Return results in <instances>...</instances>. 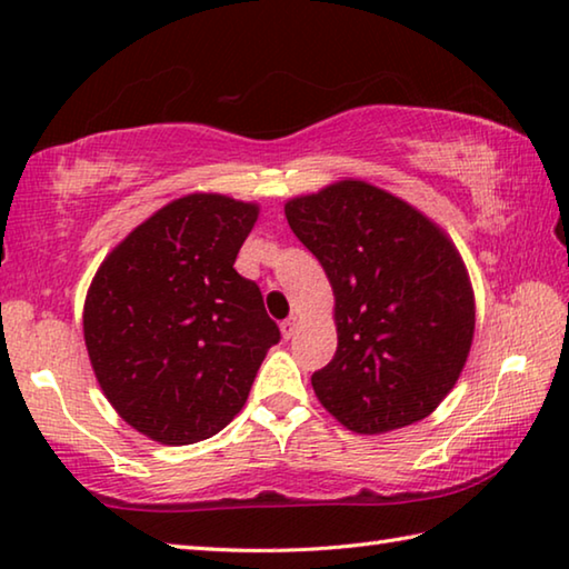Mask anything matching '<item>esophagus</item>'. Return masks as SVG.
<instances>
[{"instance_id":"esophagus-1","label":"esophagus","mask_w":569,"mask_h":569,"mask_svg":"<svg viewBox=\"0 0 569 569\" xmlns=\"http://www.w3.org/2000/svg\"><path fill=\"white\" fill-rule=\"evenodd\" d=\"M296 329H298V323H296V319H286L283 323H281V333H283V339L288 341V339H293V333H296Z\"/></svg>"}]
</instances>
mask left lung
<instances>
[{"label":"left lung","instance_id":"obj_1","mask_svg":"<svg viewBox=\"0 0 569 569\" xmlns=\"http://www.w3.org/2000/svg\"><path fill=\"white\" fill-rule=\"evenodd\" d=\"M288 226L333 288L339 346L311 377L323 409L356 435L429 417L475 339V291L435 220L363 180L286 203Z\"/></svg>","mask_w":569,"mask_h":569}]
</instances>
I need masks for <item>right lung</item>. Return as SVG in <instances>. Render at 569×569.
Returning <instances> with one entry per match:
<instances>
[{"label": "right lung", "mask_w": 569, "mask_h": 569, "mask_svg": "<svg viewBox=\"0 0 569 569\" xmlns=\"http://www.w3.org/2000/svg\"><path fill=\"white\" fill-rule=\"evenodd\" d=\"M258 206L190 192L114 246L84 298L82 329L112 409L168 447L218 435L281 341L261 288L233 263Z\"/></svg>", "instance_id": "1"}]
</instances>
